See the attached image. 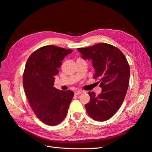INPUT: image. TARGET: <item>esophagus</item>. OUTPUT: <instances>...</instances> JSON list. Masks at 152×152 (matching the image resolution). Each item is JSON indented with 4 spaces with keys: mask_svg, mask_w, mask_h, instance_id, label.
<instances>
[{
    "mask_svg": "<svg viewBox=\"0 0 152 152\" xmlns=\"http://www.w3.org/2000/svg\"><path fill=\"white\" fill-rule=\"evenodd\" d=\"M85 91H81V90H77V91H74V94H75V95H77V94H81V93H84Z\"/></svg>",
    "mask_w": 152,
    "mask_h": 152,
    "instance_id": "1",
    "label": "esophagus"
}]
</instances>
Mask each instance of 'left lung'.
<instances>
[{
	"label": "left lung",
	"instance_id": "8db88e82",
	"mask_svg": "<svg viewBox=\"0 0 152 152\" xmlns=\"http://www.w3.org/2000/svg\"><path fill=\"white\" fill-rule=\"evenodd\" d=\"M84 59H91L94 68V79L102 88L96 96L89 92L90 101L85 105L89 116L96 121H105L120 108L129 87L130 67L127 59L117 48L101 43L78 48Z\"/></svg>",
	"mask_w": 152,
	"mask_h": 152
}]
</instances>
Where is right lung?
<instances>
[{
	"instance_id": "right-lung-1",
	"label": "right lung",
	"mask_w": 152,
	"mask_h": 152,
	"mask_svg": "<svg viewBox=\"0 0 152 152\" xmlns=\"http://www.w3.org/2000/svg\"><path fill=\"white\" fill-rule=\"evenodd\" d=\"M72 51L45 45L32 53L26 63L23 75L25 94L35 115L49 126H57L65 119L73 97L72 91L54 87L62 60Z\"/></svg>"
}]
</instances>
